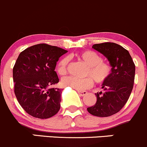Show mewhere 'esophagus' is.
<instances>
[{"mask_svg": "<svg viewBox=\"0 0 147 147\" xmlns=\"http://www.w3.org/2000/svg\"><path fill=\"white\" fill-rule=\"evenodd\" d=\"M78 93L81 96H85L86 94H87L88 92L87 91H80V90H78Z\"/></svg>", "mask_w": 147, "mask_h": 147, "instance_id": "1", "label": "esophagus"}]
</instances>
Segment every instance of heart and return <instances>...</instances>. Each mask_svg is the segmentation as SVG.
Instances as JSON below:
<instances>
[{"instance_id":"1","label":"heart","mask_w":147,"mask_h":147,"mask_svg":"<svg viewBox=\"0 0 147 147\" xmlns=\"http://www.w3.org/2000/svg\"><path fill=\"white\" fill-rule=\"evenodd\" d=\"M76 57L87 65L85 76H88L84 78L66 77L62 80V84L64 86H69L82 91L93 86V80L98 84L101 85L106 82L110 78L113 70L112 65L108 61L102 59V57L96 51L91 50L81 51L76 54ZM69 60L68 57H63L58 61L57 71L59 75L64 76L67 74Z\"/></svg>"}]
</instances>
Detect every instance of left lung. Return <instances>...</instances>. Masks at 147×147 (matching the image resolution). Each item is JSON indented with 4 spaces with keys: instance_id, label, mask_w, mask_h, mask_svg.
Returning a JSON list of instances; mask_svg holds the SVG:
<instances>
[{
    "instance_id": "obj_1",
    "label": "left lung",
    "mask_w": 147,
    "mask_h": 147,
    "mask_svg": "<svg viewBox=\"0 0 147 147\" xmlns=\"http://www.w3.org/2000/svg\"><path fill=\"white\" fill-rule=\"evenodd\" d=\"M92 47L106 57L113 70L102 85L103 91L96 93V103L87 110L97 117H109L118 113L127 102L134 86L135 65L129 51L117 44L104 42Z\"/></svg>"
}]
</instances>
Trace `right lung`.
I'll list each match as a JSON object with an SVG mask.
<instances>
[{"mask_svg": "<svg viewBox=\"0 0 147 147\" xmlns=\"http://www.w3.org/2000/svg\"><path fill=\"white\" fill-rule=\"evenodd\" d=\"M67 51L47 44L27 48L18 56L13 70L14 92L25 111L34 117L47 119L60 109L61 89L54 71L59 59Z\"/></svg>", "mask_w": 147, "mask_h": 147, "instance_id": "obj_1", "label": "right lung"}]
</instances>
